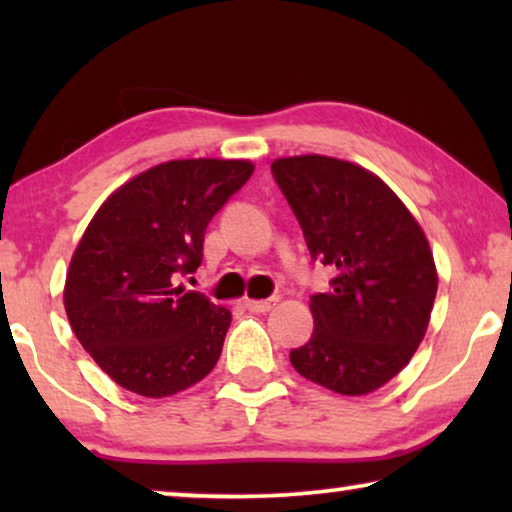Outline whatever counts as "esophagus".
I'll return each mask as SVG.
<instances>
[{
    "label": "esophagus",
    "mask_w": 512,
    "mask_h": 512,
    "mask_svg": "<svg viewBox=\"0 0 512 512\" xmlns=\"http://www.w3.org/2000/svg\"><path fill=\"white\" fill-rule=\"evenodd\" d=\"M275 305H277V298H268V300L247 298V300H244V307H247L249 312H270Z\"/></svg>",
    "instance_id": "esophagus-1"
}]
</instances>
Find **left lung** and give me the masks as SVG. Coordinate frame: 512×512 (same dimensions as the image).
Instances as JSON below:
<instances>
[{
	"instance_id": "left-lung-1",
	"label": "left lung",
	"mask_w": 512,
	"mask_h": 512,
	"mask_svg": "<svg viewBox=\"0 0 512 512\" xmlns=\"http://www.w3.org/2000/svg\"><path fill=\"white\" fill-rule=\"evenodd\" d=\"M279 188L314 261L335 272L310 298L314 333L293 349L300 375L342 396H366L415 356L431 321L438 270L422 226L403 200L349 160H272Z\"/></svg>"
}]
</instances>
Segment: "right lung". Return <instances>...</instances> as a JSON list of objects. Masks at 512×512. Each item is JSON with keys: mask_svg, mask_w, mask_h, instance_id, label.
<instances>
[{"mask_svg": "<svg viewBox=\"0 0 512 512\" xmlns=\"http://www.w3.org/2000/svg\"><path fill=\"white\" fill-rule=\"evenodd\" d=\"M251 172V160H167L90 219L62 298L74 335L118 387L165 398L212 373L233 314L177 282L198 270L207 223Z\"/></svg>", "mask_w": 512, "mask_h": 512, "instance_id": "right-lung-1", "label": "right lung"}]
</instances>
